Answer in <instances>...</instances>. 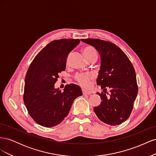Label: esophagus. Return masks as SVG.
<instances>
[{"label":"esophagus","mask_w":156,"mask_h":156,"mask_svg":"<svg viewBox=\"0 0 156 156\" xmlns=\"http://www.w3.org/2000/svg\"><path fill=\"white\" fill-rule=\"evenodd\" d=\"M82 92H83V95H88V94H90L91 93L90 92H89V91L87 90L84 89V88H82Z\"/></svg>","instance_id":"esophagus-1"}]
</instances>
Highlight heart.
<instances>
[{"instance_id": "obj_1", "label": "heart", "mask_w": 156, "mask_h": 156, "mask_svg": "<svg viewBox=\"0 0 156 156\" xmlns=\"http://www.w3.org/2000/svg\"><path fill=\"white\" fill-rule=\"evenodd\" d=\"M83 54L86 58L89 61L92 59L98 58L97 52L93 47L92 46H86L83 49ZM92 75L89 73H77L75 75L74 79L81 86L87 87L89 86L90 83L92 80Z\"/></svg>"}]
</instances>
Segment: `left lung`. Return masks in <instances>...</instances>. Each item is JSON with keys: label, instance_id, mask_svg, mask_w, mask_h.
I'll return each mask as SVG.
<instances>
[{"label": "left lung", "instance_id": "left-lung-1", "mask_svg": "<svg viewBox=\"0 0 156 156\" xmlns=\"http://www.w3.org/2000/svg\"><path fill=\"white\" fill-rule=\"evenodd\" d=\"M81 41L94 47L101 56V66L96 81L103 92H97L102 101L94 108V111L105 124H120L129 117L137 95L133 66L124 52L112 42L92 38ZM107 89L111 92L109 97L106 95Z\"/></svg>", "mask_w": 156, "mask_h": 156}]
</instances>
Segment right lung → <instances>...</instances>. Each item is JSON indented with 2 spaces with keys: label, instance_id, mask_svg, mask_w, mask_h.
Masks as SVG:
<instances>
[{
  "label": "right lung",
  "instance_id": "right-lung-1",
  "mask_svg": "<svg viewBox=\"0 0 156 156\" xmlns=\"http://www.w3.org/2000/svg\"><path fill=\"white\" fill-rule=\"evenodd\" d=\"M79 42V39L51 41L27 70L23 101L30 116L40 126L59 124L68 115L75 99L83 95L81 87L74 84L66 85L63 92L55 88L59 73L66 69L68 54Z\"/></svg>",
  "mask_w": 156,
  "mask_h": 156
}]
</instances>
